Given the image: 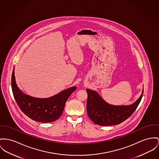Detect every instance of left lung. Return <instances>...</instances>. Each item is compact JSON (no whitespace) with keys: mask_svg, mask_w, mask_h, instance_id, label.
<instances>
[{"mask_svg":"<svg viewBox=\"0 0 159 159\" xmlns=\"http://www.w3.org/2000/svg\"><path fill=\"white\" fill-rule=\"evenodd\" d=\"M87 93V111L90 119L95 124L101 126L117 125L124 122L136 110L143 93L133 104L129 106L110 104L94 90L86 89Z\"/></svg>","mask_w":159,"mask_h":159,"instance_id":"8db88e82","label":"left lung"}]
</instances>
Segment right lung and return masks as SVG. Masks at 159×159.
I'll use <instances>...</instances> for the list:
<instances>
[{
	"mask_svg": "<svg viewBox=\"0 0 159 159\" xmlns=\"http://www.w3.org/2000/svg\"><path fill=\"white\" fill-rule=\"evenodd\" d=\"M11 87L14 99L21 111L32 120L40 122H51L57 120L63 112L65 104L76 87L64 90L48 98H38L23 93L17 87L14 69L11 77Z\"/></svg>",
	"mask_w": 159,
	"mask_h": 159,
	"instance_id": "right-lung-1",
	"label": "right lung"
}]
</instances>
